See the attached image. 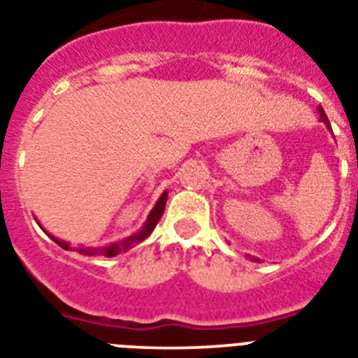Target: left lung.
<instances>
[{
  "instance_id": "8db88e82",
  "label": "left lung",
  "mask_w": 358,
  "mask_h": 358,
  "mask_svg": "<svg viewBox=\"0 0 358 358\" xmlns=\"http://www.w3.org/2000/svg\"><path fill=\"white\" fill-rule=\"evenodd\" d=\"M319 114H320V121H322V123H324L326 127H328V130H331V127H329V121H328V117H326V114H324V110H322V106H319ZM250 259H252L253 262H261L257 257H250Z\"/></svg>"
}]
</instances>
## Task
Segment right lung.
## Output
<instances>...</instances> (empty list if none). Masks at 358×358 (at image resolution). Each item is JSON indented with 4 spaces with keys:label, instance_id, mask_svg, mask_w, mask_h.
Returning <instances> with one entry per match:
<instances>
[{
    "label": "right lung",
    "instance_id": "1",
    "mask_svg": "<svg viewBox=\"0 0 358 358\" xmlns=\"http://www.w3.org/2000/svg\"><path fill=\"white\" fill-rule=\"evenodd\" d=\"M166 199H168V190H164L163 194H161V197L157 199V203L154 204V208L150 210L145 224L141 226V230L136 231V234L130 235V237H127V239L117 241V243H110V244H105V246H78V248H72V246H70V243H66V241L57 239V237H54V235L48 234V231H47V235L50 237L52 241H54V243L59 244L63 250H76V252H79L81 255H88V257H97V255H103V257H115V255H119V253L128 252L130 248H134L136 244H139L141 241H145L146 237H148V235L154 231L155 224H157L159 219L163 217L164 206H166ZM43 230H45V228H43Z\"/></svg>",
    "mask_w": 358,
    "mask_h": 358
}]
</instances>
